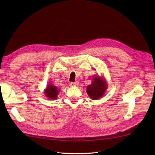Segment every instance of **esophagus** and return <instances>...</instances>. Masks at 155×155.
Here are the masks:
<instances>
[{
  "label": "esophagus",
  "mask_w": 155,
  "mask_h": 155,
  "mask_svg": "<svg viewBox=\"0 0 155 155\" xmlns=\"http://www.w3.org/2000/svg\"><path fill=\"white\" fill-rule=\"evenodd\" d=\"M78 84H79L78 83V82L77 81V82H74H74H71V83H70V84H70V86H71V87H74V86H78Z\"/></svg>",
  "instance_id": "34e87169"
}]
</instances>
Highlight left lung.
Instances as JSON below:
<instances>
[{"mask_svg": "<svg viewBox=\"0 0 155 155\" xmlns=\"http://www.w3.org/2000/svg\"><path fill=\"white\" fill-rule=\"evenodd\" d=\"M107 88V84L103 78L96 76L93 78L92 84L87 87V93L92 99L97 100L103 96Z\"/></svg>", "mask_w": 155, "mask_h": 155, "instance_id": "1", "label": "left lung"}]
</instances>
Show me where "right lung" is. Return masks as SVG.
<instances>
[{"instance_id": "1", "label": "right lung", "mask_w": 155, "mask_h": 155, "mask_svg": "<svg viewBox=\"0 0 155 155\" xmlns=\"http://www.w3.org/2000/svg\"><path fill=\"white\" fill-rule=\"evenodd\" d=\"M59 89L56 87L51 84H48L47 86V88L45 90V94L48 98L51 100H54L57 98Z\"/></svg>"}]
</instances>
